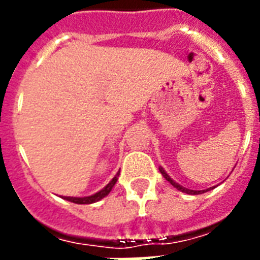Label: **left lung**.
I'll use <instances>...</instances> for the list:
<instances>
[{"mask_svg":"<svg viewBox=\"0 0 260 260\" xmlns=\"http://www.w3.org/2000/svg\"><path fill=\"white\" fill-rule=\"evenodd\" d=\"M159 171H160V174H162L163 177L166 178V181H169L171 183V185L175 187L177 190H179V191H182V193H186V194H202V193H205V191H209V189H206V190H190L187 189V187H183L182 185H179V183H177V182L174 181L173 178L169 175V174L165 171V169L163 167H159ZM210 189H213V187H210Z\"/></svg>","mask_w":260,"mask_h":260,"instance_id":"obj_1","label":"left lung"}]
</instances>
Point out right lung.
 Wrapping results in <instances>:
<instances>
[{
  "label": "right lung",
  "mask_w": 260,
  "mask_h": 260,
  "mask_svg": "<svg viewBox=\"0 0 260 260\" xmlns=\"http://www.w3.org/2000/svg\"><path fill=\"white\" fill-rule=\"evenodd\" d=\"M118 175H120V171H118L113 178H112V181H110L109 183L104 187V189H101L100 191H97V193L91 194V196H87V197H62V198L63 200H67V201L74 202V204H81V205H83V204H94V202H98L100 200L106 197V196L112 191L113 186L116 185V182H117Z\"/></svg>",
  "instance_id": "right-lung-1"
}]
</instances>
